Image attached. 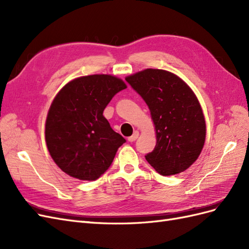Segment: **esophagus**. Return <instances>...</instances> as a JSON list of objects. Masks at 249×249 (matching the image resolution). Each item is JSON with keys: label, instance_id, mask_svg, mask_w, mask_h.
I'll return each mask as SVG.
<instances>
[{"label": "esophagus", "instance_id": "1", "mask_svg": "<svg viewBox=\"0 0 249 249\" xmlns=\"http://www.w3.org/2000/svg\"><path fill=\"white\" fill-rule=\"evenodd\" d=\"M138 136H139V132L138 131H135L132 136H130L129 138H127V140H129L130 142H134L135 140L138 138Z\"/></svg>", "mask_w": 249, "mask_h": 249}]
</instances>
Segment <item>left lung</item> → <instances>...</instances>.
I'll use <instances>...</instances> for the list:
<instances>
[{
	"mask_svg": "<svg viewBox=\"0 0 249 249\" xmlns=\"http://www.w3.org/2000/svg\"><path fill=\"white\" fill-rule=\"evenodd\" d=\"M125 81L148 106L157 143L146 161L162 176L183 172L197 160L206 140V122L192 89L177 74L147 69Z\"/></svg>",
	"mask_w": 249,
	"mask_h": 249,
	"instance_id": "1",
	"label": "left lung"
}]
</instances>
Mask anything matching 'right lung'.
Wrapping results in <instances>:
<instances>
[{
	"label": "right lung",
	"instance_id": "obj_1",
	"mask_svg": "<svg viewBox=\"0 0 249 249\" xmlns=\"http://www.w3.org/2000/svg\"><path fill=\"white\" fill-rule=\"evenodd\" d=\"M125 83L111 74L74 79L53 101L46 122L49 153L66 175L94 180L110 167L125 139L114 132L103 112Z\"/></svg>",
	"mask_w": 249,
	"mask_h": 249
}]
</instances>
